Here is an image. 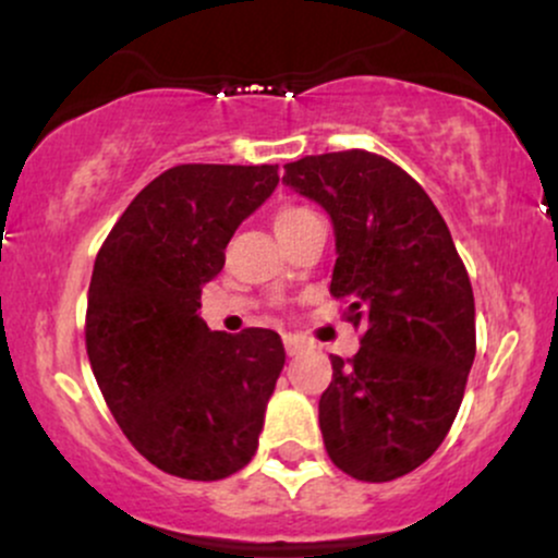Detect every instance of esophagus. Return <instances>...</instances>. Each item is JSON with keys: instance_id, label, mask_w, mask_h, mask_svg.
I'll return each mask as SVG.
<instances>
[{"instance_id": "34e87169", "label": "esophagus", "mask_w": 558, "mask_h": 558, "mask_svg": "<svg viewBox=\"0 0 558 558\" xmlns=\"http://www.w3.org/2000/svg\"><path fill=\"white\" fill-rule=\"evenodd\" d=\"M283 343H286L288 356H299L301 351L306 349V343L301 341V338H296V336H283Z\"/></svg>"}]
</instances>
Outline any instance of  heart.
Segmentation results:
<instances>
[{"label":"heart","mask_w":558,"mask_h":558,"mask_svg":"<svg viewBox=\"0 0 558 558\" xmlns=\"http://www.w3.org/2000/svg\"><path fill=\"white\" fill-rule=\"evenodd\" d=\"M315 213H310L306 207H299V204H288V207H280L278 215H275V230L278 233H286V230H293L301 222H306Z\"/></svg>","instance_id":"obj_1"}]
</instances>
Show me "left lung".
<instances>
[{
	"instance_id": "1",
	"label": "left lung",
	"mask_w": 558,
	"mask_h": 558,
	"mask_svg": "<svg viewBox=\"0 0 558 558\" xmlns=\"http://www.w3.org/2000/svg\"><path fill=\"white\" fill-rule=\"evenodd\" d=\"M283 183L328 213L330 293L364 325L354 360L330 356L325 448L345 475L388 483L433 457L464 399L475 362L470 278L430 196L386 157H304L286 165Z\"/></svg>"
}]
</instances>
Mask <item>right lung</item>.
<instances>
[{"label":"right lung","instance_id":"obj_1","mask_svg":"<svg viewBox=\"0 0 558 558\" xmlns=\"http://www.w3.org/2000/svg\"><path fill=\"white\" fill-rule=\"evenodd\" d=\"M278 181V165H178L128 204L96 254L88 362L125 438L168 475L222 480L257 451L283 341L265 328L213 332L198 306Z\"/></svg>","mask_w":558,"mask_h":558}]
</instances>
